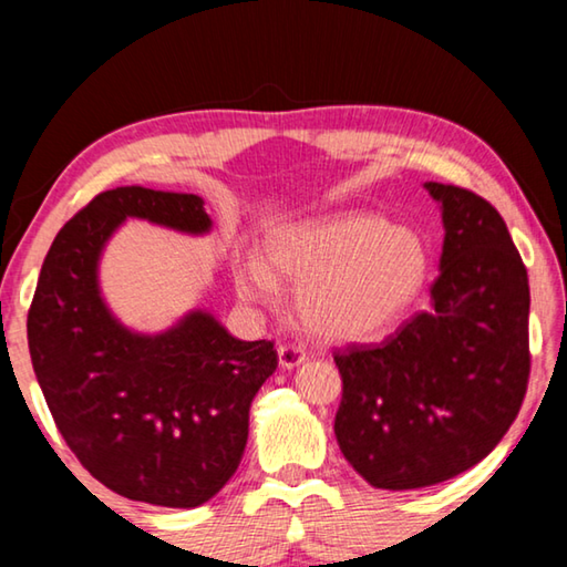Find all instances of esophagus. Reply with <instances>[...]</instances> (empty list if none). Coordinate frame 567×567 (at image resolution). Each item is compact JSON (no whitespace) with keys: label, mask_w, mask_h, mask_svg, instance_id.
Segmentation results:
<instances>
[{"label":"esophagus","mask_w":567,"mask_h":567,"mask_svg":"<svg viewBox=\"0 0 567 567\" xmlns=\"http://www.w3.org/2000/svg\"><path fill=\"white\" fill-rule=\"evenodd\" d=\"M277 354H280V364L285 370H292V368H297V364L307 360V352H305L302 344L285 342V344H280V348H277Z\"/></svg>","instance_id":"esophagus-1"}]
</instances>
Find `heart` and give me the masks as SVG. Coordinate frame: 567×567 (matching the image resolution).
Here are the masks:
<instances>
[{"label": "heart", "instance_id": "b5f03b06", "mask_svg": "<svg viewBox=\"0 0 567 567\" xmlns=\"http://www.w3.org/2000/svg\"><path fill=\"white\" fill-rule=\"evenodd\" d=\"M280 277L300 285L305 328L322 340H368L398 320L427 275L420 239L372 215H344L285 227L267 243ZM237 290L252 302H280L270 267L247 260Z\"/></svg>", "mask_w": 567, "mask_h": 567}]
</instances>
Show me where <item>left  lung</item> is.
Listing matches in <instances>:
<instances>
[{
	"label": "left lung",
	"mask_w": 567,
	"mask_h": 567,
	"mask_svg": "<svg viewBox=\"0 0 567 567\" xmlns=\"http://www.w3.org/2000/svg\"><path fill=\"white\" fill-rule=\"evenodd\" d=\"M425 187L445 223L430 310L380 344L334 350V435L380 491L437 485L477 465L511 430L530 380V285L505 219L475 192Z\"/></svg>",
	"instance_id": "left-lung-1"
}]
</instances>
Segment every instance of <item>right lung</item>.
<instances>
[{
  "label": "right lung",
  "instance_id": "obj_1",
  "mask_svg": "<svg viewBox=\"0 0 567 567\" xmlns=\"http://www.w3.org/2000/svg\"><path fill=\"white\" fill-rule=\"evenodd\" d=\"M124 217L192 235L213 225L197 195L100 192L44 257L27 315L34 375L92 477L130 501L197 507L235 475L249 405L277 370V350L233 338L207 312L155 338L124 330L97 290L100 252Z\"/></svg>",
  "mask_w": 567,
  "mask_h": 567
}]
</instances>
